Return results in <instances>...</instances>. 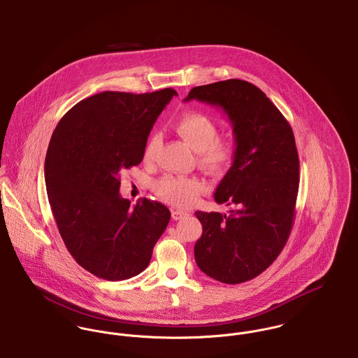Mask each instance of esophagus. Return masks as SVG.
<instances>
[{"instance_id":"1","label":"esophagus","mask_w":358,"mask_h":358,"mask_svg":"<svg viewBox=\"0 0 358 358\" xmlns=\"http://www.w3.org/2000/svg\"><path fill=\"white\" fill-rule=\"evenodd\" d=\"M188 215L187 212H182V210H171V217L173 220H181V218H185Z\"/></svg>"}]
</instances>
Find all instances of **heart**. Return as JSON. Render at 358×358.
Listing matches in <instances>:
<instances>
[{"label": "heart", "mask_w": 358, "mask_h": 358, "mask_svg": "<svg viewBox=\"0 0 358 358\" xmlns=\"http://www.w3.org/2000/svg\"><path fill=\"white\" fill-rule=\"evenodd\" d=\"M176 131L195 152L199 166L209 173L224 171L235 157V145L229 140L217 138L215 120L199 112H187L174 123ZM160 146L159 134H152L143 146V162H152ZM156 195L177 208L192 206L206 189L203 181L195 177L166 174L153 184Z\"/></svg>", "instance_id": "heart-1"}]
</instances>
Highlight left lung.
I'll use <instances>...</instances> for the list:
<instances>
[{
    "mask_svg": "<svg viewBox=\"0 0 358 358\" xmlns=\"http://www.w3.org/2000/svg\"><path fill=\"white\" fill-rule=\"evenodd\" d=\"M220 106L235 137V157L215 192L229 215L196 212L203 227L195 243L198 267L224 284L267 270L282 252L294 218L299 156L290 124L255 84L229 78L194 87L185 101Z\"/></svg>",
    "mask_w": 358,
    "mask_h": 358,
    "instance_id": "obj_1",
    "label": "left lung"
}]
</instances>
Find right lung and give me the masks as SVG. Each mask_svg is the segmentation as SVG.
I'll list each match as a JSON object with an SVG mask.
<instances>
[{
  "label": "right lung",
  "instance_id": "obj_1",
  "mask_svg": "<svg viewBox=\"0 0 358 358\" xmlns=\"http://www.w3.org/2000/svg\"><path fill=\"white\" fill-rule=\"evenodd\" d=\"M173 95V88L95 94L76 103L51 137L44 164L51 210L73 259L98 278L143 273L170 221L159 202L143 198L130 208L119 176L143 162L148 136Z\"/></svg>",
  "mask_w": 358,
  "mask_h": 358
}]
</instances>
